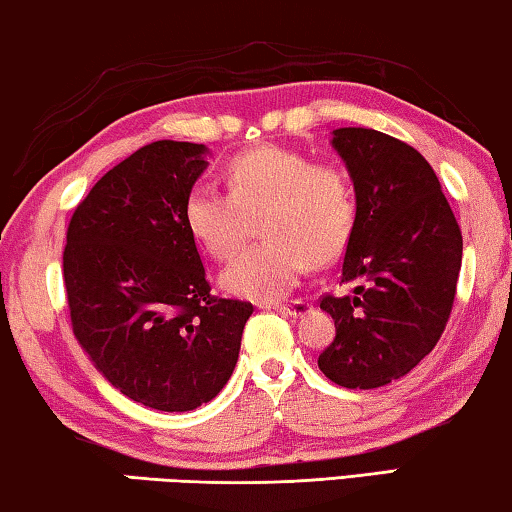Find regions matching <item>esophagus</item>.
Returning a JSON list of instances; mask_svg holds the SVG:
<instances>
[{
    "label": "esophagus",
    "mask_w": 512,
    "mask_h": 512,
    "mask_svg": "<svg viewBox=\"0 0 512 512\" xmlns=\"http://www.w3.org/2000/svg\"><path fill=\"white\" fill-rule=\"evenodd\" d=\"M273 307L275 310L291 314V316H303L312 310L310 300H305V298H294V300H287V303H275Z\"/></svg>",
    "instance_id": "34e87169"
}]
</instances>
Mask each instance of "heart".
I'll return each instance as SVG.
<instances>
[{
	"label": "heart",
	"instance_id": "b5f03b06",
	"mask_svg": "<svg viewBox=\"0 0 512 512\" xmlns=\"http://www.w3.org/2000/svg\"><path fill=\"white\" fill-rule=\"evenodd\" d=\"M227 193L193 189L184 223L216 259H230L255 232V243L223 273V287L255 300H275L296 287L310 264L335 262L351 241L358 193L339 161H314L307 152L262 145L241 152L225 168Z\"/></svg>",
	"mask_w": 512,
	"mask_h": 512
}]
</instances>
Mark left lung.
I'll return each instance as SVG.
<instances>
[{"instance_id":"8db88e82","label":"left lung","mask_w":512,"mask_h":512,"mask_svg":"<svg viewBox=\"0 0 512 512\" xmlns=\"http://www.w3.org/2000/svg\"><path fill=\"white\" fill-rule=\"evenodd\" d=\"M358 193V216L339 285L321 298L335 339L319 369L348 389L401 378L440 342L462 264L460 225L431 164L394 136L339 127L332 139Z\"/></svg>"}]
</instances>
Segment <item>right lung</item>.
Returning <instances> with one entry per match:
<instances>
[{
	"label": "right lung",
	"mask_w": 512,
	"mask_h": 512,
	"mask_svg": "<svg viewBox=\"0 0 512 512\" xmlns=\"http://www.w3.org/2000/svg\"><path fill=\"white\" fill-rule=\"evenodd\" d=\"M205 145L154 141L97 180L63 248L72 332L109 383L164 412L196 410L230 380L253 303L212 294L184 202Z\"/></svg>",
	"instance_id": "1"
}]
</instances>
